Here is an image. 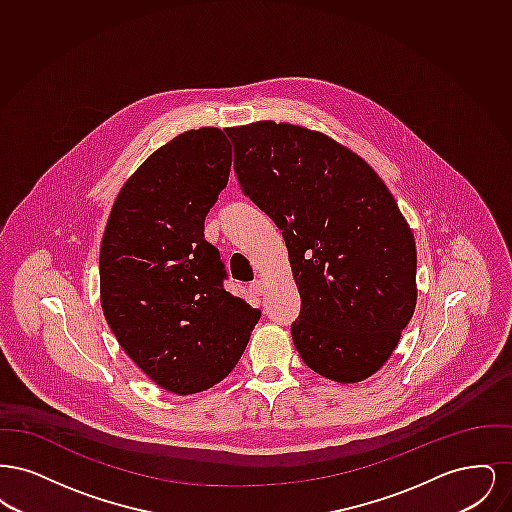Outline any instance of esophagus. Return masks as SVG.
I'll use <instances>...</instances> for the list:
<instances>
[{"instance_id": "1", "label": "esophagus", "mask_w": 512, "mask_h": 512, "mask_svg": "<svg viewBox=\"0 0 512 512\" xmlns=\"http://www.w3.org/2000/svg\"><path fill=\"white\" fill-rule=\"evenodd\" d=\"M249 292L253 293V295H263V292H265V286H263V282L261 280H255V282H251L249 284Z\"/></svg>"}]
</instances>
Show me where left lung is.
<instances>
[{
	"label": "left lung",
	"mask_w": 512,
	"mask_h": 512,
	"mask_svg": "<svg viewBox=\"0 0 512 512\" xmlns=\"http://www.w3.org/2000/svg\"><path fill=\"white\" fill-rule=\"evenodd\" d=\"M244 194L282 230L303 363L338 384L390 359L416 307V245L376 171L334 138L290 122L226 128Z\"/></svg>",
	"instance_id": "left-lung-1"
}]
</instances>
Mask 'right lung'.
Wrapping results in <instances>:
<instances>
[{"mask_svg": "<svg viewBox=\"0 0 512 512\" xmlns=\"http://www.w3.org/2000/svg\"><path fill=\"white\" fill-rule=\"evenodd\" d=\"M230 165L220 128L178 134L124 182L101 240L105 320L138 368L176 395L224 380L261 317L222 288L224 265L203 234Z\"/></svg>", "mask_w": 512, "mask_h": 512, "instance_id": "1", "label": "right lung"}]
</instances>
